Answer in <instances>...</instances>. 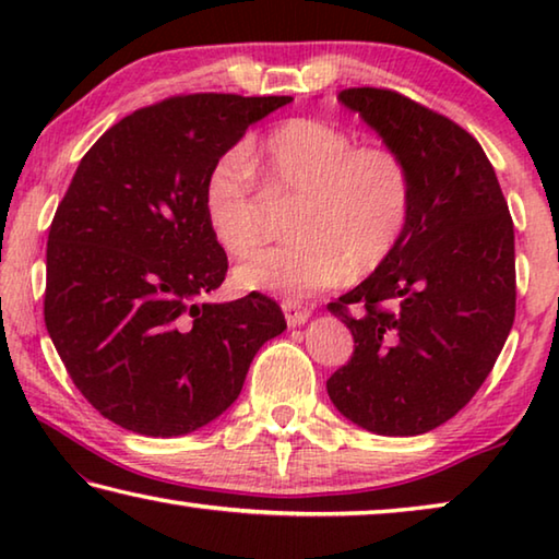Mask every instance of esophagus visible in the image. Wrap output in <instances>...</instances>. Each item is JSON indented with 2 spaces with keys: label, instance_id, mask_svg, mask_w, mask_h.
I'll use <instances>...</instances> for the list:
<instances>
[{
  "label": "esophagus",
  "instance_id": "34e87169",
  "mask_svg": "<svg viewBox=\"0 0 559 559\" xmlns=\"http://www.w3.org/2000/svg\"><path fill=\"white\" fill-rule=\"evenodd\" d=\"M281 308H283V313H286L288 325H300L310 318V308L300 306V302H296V300H283Z\"/></svg>",
  "mask_w": 559,
  "mask_h": 559
}]
</instances>
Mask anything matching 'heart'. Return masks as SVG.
<instances>
[{"mask_svg": "<svg viewBox=\"0 0 559 559\" xmlns=\"http://www.w3.org/2000/svg\"><path fill=\"white\" fill-rule=\"evenodd\" d=\"M271 202H293L296 241L261 251L234 269L241 290L300 300L345 276H370L402 243L414 210V175L400 150L357 145L353 132L318 118L273 128L259 147L229 150L204 182L210 231L231 257L266 241Z\"/></svg>", "mask_w": 559, "mask_h": 559, "instance_id": "heart-1", "label": "heart"}]
</instances>
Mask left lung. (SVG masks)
Masks as SVG:
<instances>
[{
	"label": "left lung",
	"mask_w": 559,
	"mask_h": 559,
	"mask_svg": "<svg viewBox=\"0 0 559 559\" xmlns=\"http://www.w3.org/2000/svg\"><path fill=\"white\" fill-rule=\"evenodd\" d=\"M337 98L406 157L414 210L390 261L328 306L355 337L328 394L357 427L416 437L471 402L506 345L515 320L513 219L484 147L451 118L392 88H345Z\"/></svg>",
	"instance_id": "obj_1"
}]
</instances>
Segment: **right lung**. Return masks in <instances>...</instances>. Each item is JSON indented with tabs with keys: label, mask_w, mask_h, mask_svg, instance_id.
<instances>
[{
	"label": "right lung",
	"mask_w": 559,
	"mask_h": 559,
	"mask_svg": "<svg viewBox=\"0 0 559 559\" xmlns=\"http://www.w3.org/2000/svg\"><path fill=\"white\" fill-rule=\"evenodd\" d=\"M290 100L179 93L116 122L75 169L46 243L44 320L75 390L118 427L145 437L204 427L286 330L263 293L197 298L229 269L206 224V175Z\"/></svg>",
	"instance_id": "obj_1"
}]
</instances>
